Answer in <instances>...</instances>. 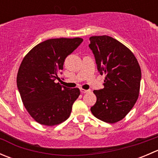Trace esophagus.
I'll return each instance as SVG.
<instances>
[{
  "instance_id": "1",
  "label": "esophagus",
  "mask_w": 158,
  "mask_h": 158,
  "mask_svg": "<svg viewBox=\"0 0 158 158\" xmlns=\"http://www.w3.org/2000/svg\"><path fill=\"white\" fill-rule=\"evenodd\" d=\"M80 92L82 93H87V92H90V90H86V89H80Z\"/></svg>"
}]
</instances>
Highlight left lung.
Returning a JSON list of instances; mask_svg holds the SVG:
<instances>
[{
	"mask_svg": "<svg viewBox=\"0 0 158 158\" xmlns=\"http://www.w3.org/2000/svg\"><path fill=\"white\" fill-rule=\"evenodd\" d=\"M89 40L98 71L106 75L104 88L93 91L97 101L91 111L99 120L115 123L126 116L138 99L141 68L133 52L117 40L105 35L91 36Z\"/></svg>",
	"mask_w": 158,
	"mask_h": 158,
	"instance_id": "left-lung-1",
	"label": "left lung"
}]
</instances>
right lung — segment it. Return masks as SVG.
I'll list each match as a JSON object with an SVG mask.
<instances>
[{"mask_svg":"<svg viewBox=\"0 0 158 158\" xmlns=\"http://www.w3.org/2000/svg\"><path fill=\"white\" fill-rule=\"evenodd\" d=\"M82 41L79 37L47 40L23 58L17 73V89L25 108L38 123L52 126L69 117L80 91L55 81L60 79L58 74L63 69L65 59Z\"/></svg>","mask_w":158,"mask_h":158,"instance_id":"add662e5","label":"right lung"}]
</instances>
